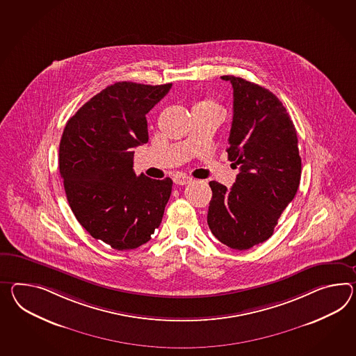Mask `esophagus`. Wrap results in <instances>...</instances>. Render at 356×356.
<instances>
[{
  "label": "esophagus",
  "instance_id": "obj_1",
  "mask_svg": "<svg viewBox=\"0 0 356 356\" xmlns=\"http://www.w3.org/2000/svg\"><path fill=\"white\" fill-rule=\"evenodd\" d=\"M193 181V179L186 175H176L174 177V182L176 185H186Z\"/></svg>",
  "mask_w": 356,
  "mask_h": 356
}]
</instances>
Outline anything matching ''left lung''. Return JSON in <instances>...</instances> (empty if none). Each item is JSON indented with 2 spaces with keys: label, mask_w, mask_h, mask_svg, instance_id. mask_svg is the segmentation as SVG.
<instances>
[{
  "label": "left lung",
  "mask_w": 356,
  "mask_h": 356,
  "mask_svg": "<svg viewBox=\"0 0 356 356\" xmlns=\"http://www.w3.org/2000/svg\"><path fill=\"white\" fill-rule=\"evenodd\" d=\"M233 86V122L226 149L239 165L227 189L211 181L207 222L227 247L244 251L268 241L277 218L295 198L301 179V156L295 124L268 88L234 76H222Z\"/></svg>",
  "instance_id": "8db88e82"
}]
</instances>
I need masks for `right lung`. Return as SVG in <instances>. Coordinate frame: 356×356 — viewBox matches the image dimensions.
<instances>
[{
    "instance_id": "right-lung-1",
    "label": "right lung",
    "mask_w": 356,
    "mask_h": 356,
    "mask_svg": "<svg viewBox=\"0 0 356 356\" xmlns=\"http://www.w3.org/2000/svg\"><path fill=\"white\" fill-rule=\"evenodd\" d=\"M172 83L115 82L79 108L61 136L59 170L79 224L117 251L150 241L172 180L135 175L134 147L147 144V113Z\"/></svg>"
}]
</instances>
